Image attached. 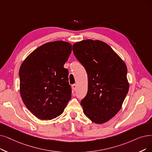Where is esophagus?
<instances>
[{
	"mask_svg": "<svg viewBox=\"0 0 152 152\" xmlns=\"http://www.w3.org/2000/svg\"><path fill=\"white\" fill-rule=\"evenodd\" d=\"M76 84H72V90L73 91H75L76 90Z\"/></svg>",
	"mask_w": 152,
	"mask_h": 152,
	"instance_id": "34e87169",
	"label": "esophagus"
}]
</instances>
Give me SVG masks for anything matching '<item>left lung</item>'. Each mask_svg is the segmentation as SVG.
<instances>
[{
  "label": "left lung",
  "instance_id": "1",
  "mask_svg": "<svg viewBox=\"0 0 152 152\" xmlns=\"http://www.w3.org/2000/svg\"><path fill=\"white\" fill-rule=\"evenodd\" d=\"M72 51L88 77L87 94L81 102L83 113L96 124L106 122L121 110L128 93L126 64L109 45L100 40L75 43Z\"/></svg>",
  "mask_w": 152,
  "mask_h": 152
}]
</instances>
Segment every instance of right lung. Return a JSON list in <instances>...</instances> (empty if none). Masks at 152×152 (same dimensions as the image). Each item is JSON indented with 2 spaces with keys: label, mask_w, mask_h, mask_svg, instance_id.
I'll return each instance as SVG.
<instances>
[{
  "label": "right lung",
  "mask_w": 152,
  "mask_h": 152,
  "mask_svg": "<svg viewBox=\"0 0 152 152\" xmlns=\"http://www.w3.org/2000/svg\"><path fill=\"white\" fill-rule=\"evenodd\" d=\"M72 46L64 41L45 43L25 58L19 70L20 92L27 109L41 120L60 115L71 98L64 63Z\"/></svg>",
  "instance_id": "1"
}]
</instances>
